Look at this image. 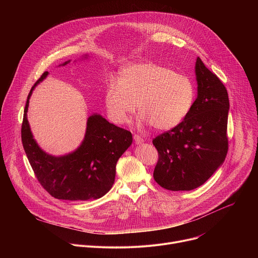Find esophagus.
Returning a JSON list of instances; mask_svg holds the SVG:
<instances>
[{
  "label": "esophagus",
  "instance_id": "esophagus-1",
  "mask_svg": "<svg viewBox=\"0 0 258 258\" xmlns=\"http://www.w3.org/2000/svg\"><path fill=\"white\" fill-rule=\"evenodd\" d=\"M134 140H135L136 144H142V143L144 142L143 138H142V137H140L139 135H135V136H134Z\"/></svg>",
  "mask_w": 258,
  "mask_h": 258
}]
</instances>
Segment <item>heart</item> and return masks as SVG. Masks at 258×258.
Wrapping results in <instances>:
<instances>
[{
    "instance_id": "heart-1",
    "label": "heart",
    "mask_w": 258,
    "mask_h": 258,
    "mask_svg": "<svg viewBox=\"0 0 258 258\" xmlns=\"http://www.w3.org/2000/svg\"><path fill=\"white\" fill-rule=\"evenodd\" d=\"M194 96L188 78L167 67L145 62L124 67L117 83L108 85L105 105L111 120L121 124L127 122L137 103L141 123L168 131L186 118Z\"/></svg>"
}]
</instances>
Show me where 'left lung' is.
<instances>
[{"label":"left lung","mask_w":258,"mask_h":258,"mask_svg":"<svg viewBox=\"0 0 258 258\" xmlns=\"http://www.w3.org/2000/svg\"><path fill=\"white\" fill-rule=\"evenodd\" d=\"M197 98L186 118L157 136L158 161L153 176L169 191L200 187L226 159L230 109L226 87L198 57L195 65Z\"/></svg>","instance_id":"left-lung-1"}]
</instances>
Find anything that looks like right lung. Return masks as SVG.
Masks as SVG:
<instances>
[{
  "instance_id": "1",
  "label": "right lung",
  "mask_w": 258,
  "mask_h": 258,
  "mask_svg": "<svg viewBox=\"0 0 258 258\" xmlns=\"http://www.w3.org/2000/svg\"><path fill=\"white\" fill-rule=\"evenodd\" d=\"M69 62L65 61L61 65ZM48 75L49 72L45 71L36 81L26 100L21 126L25 154L36 178L54 198L69 201L99 199L114 183L116 163L132 145L133 136L131 132L95 113L88 118L84 141L76 151L62 156L46 153L33 139L27 110L32 91Z\"/></svg>"
}]
</instances>
